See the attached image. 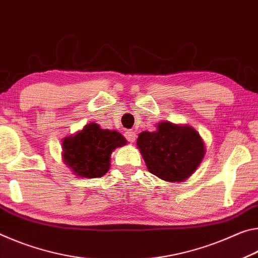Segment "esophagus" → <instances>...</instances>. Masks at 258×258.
<instances>
[{"instance_id": "1", "label": "esophagus", "mask_w": 258, "mask_h": 258, "mask_svg": "<svg viewBox=\"0 0 258 258\" xmlns=\"http://www.w3.org/2000/svg\"><path fill=\"white\" fill-rule=\"evenodd\" d=\"M124 136L126 138V141L130 142V143H134L135 141H136V138H137L136 132H134V130H128V132H125Z\"/></svg>"}]
</instances>
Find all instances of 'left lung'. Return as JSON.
Masks as SVG:
<instances>
[{"label":"left lung","instance_id":"left-lung-1","mask_svg":"<svg viewBox=\"0 0 258 258\" xmlns=\"http://www.w3.org/2000/svg\"><path fill=\"white\" fill-rule=\"evenodd\" d=\"M137 146L151 174L168 181L186 179L205 155L204 142L196 130L170 122L159 123L154 133H142Z\"/></svg>","mask_w":258,"mask_h":258}]
</instances>
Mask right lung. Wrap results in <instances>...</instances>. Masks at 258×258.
<instances>
[{
    "label": "right lung",
    "mask_w": 258,
    "mask_h": 258,
    "mask_svg": "<svg viewBox=\"0 0 258 258\" xmlns=\"http://www.w3.org/2000/svg\"><path fill=\"white\" fill-rule=\"evenodd\" d=\"M124 144L125 138L115 130H104L97 123H89L75 136L64 139L62 157L75 175L97 178L108 171L112 151Z\"/></svg>",
    "instance_id": "1"
}]
</instances>
